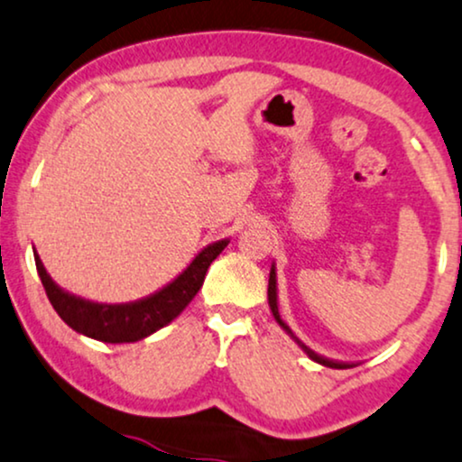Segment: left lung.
<instances>
[{
  "label": "left lung",
  "instance_id": "1",
  "mask_svg": "<svg viewBox=\"0 0 462 462\" xmlns=\"http://www.w3.org/2000/svg\"><path fill=\"white\" fill-rule=\"evenodd\" d=\"M267 304H270V310H272V317L276 319V323L278 326H281L284 332H287L289 336H291V338L295 340V343H298V346L301 351L306 353V356L310 357L312 362H317V364H321V366H328V368H353V366H357V364H353V362H338V360H329V357H326V356H319L317 351H312L310 346H306L304 343H301V340L298 338V336L293 334V329L287 326V323L282 321L281 319V312H278V287H276V263H272V267H270V282H267Z\"/></svg>",
  "mask_w": 462,
  "mask_h": 462
}]
</instances>
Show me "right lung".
<instances>
[{
  "label": "right lung",
  "mask_w": 462,
  "mask_h": 462,
  "mask_svg": "<svg viewBox=\"0 0 462 462\" xmlns=\"http://www.w3.org/2000/svg\"><path fill=\"white\" fill-rule=\"evenodd\" d=\"M226 244H229V237L208 244L190 261V265L162 289L150 293L147 298L126 301V304H102V301L79 298V295L61 289L49 276L36 250H33V259H36V270L47 298L57 315L64 319V323L88 338L117 345L136 343V340H143L161 328L169 326L199 293L209 263L226 248Z\"/></svg>",
  "instance_id": "right-lung-1"
}]
</instances>
